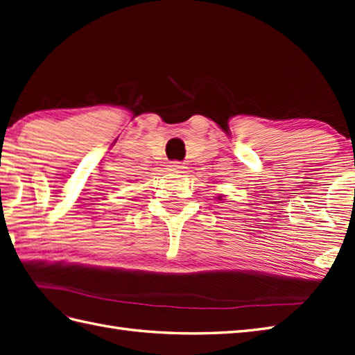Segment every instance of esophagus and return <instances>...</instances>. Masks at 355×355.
Segmentation results:
<instances>
[{
	"instance_id": "obj_1",
	"label": "esophagus",
	"mask_w": 355,
	"mask_h": 355,
	"mask_svg": "<svg viewBox=\"0 0 355 355\" xmlns=\"http://www.w3.org/2000/svg\"><path fill=\"white\" fill-rule=\"evenodd\" d=\"M169 171L171 172H174V174H183L184 172V166L181 163H172V164H169Z\"/></svg>"
}]
</instances>
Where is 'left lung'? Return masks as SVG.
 Listing matches in <instances>:
<instances>
[{
	"label": "left lung",
	"mask_w": 355,
	"mask_h": 355,
	"mask_svg": "<svg viewBox=\"0 0 355 355\" xmlns=\"http://www.w3.org/2000/svg\"><path fill=\"white\" fill-rule=\"evenodd\" d=\"M219 198V200H222V196H218Z\"/></svg>",
	"instance_id": "obj_1"
}]
</instances>
